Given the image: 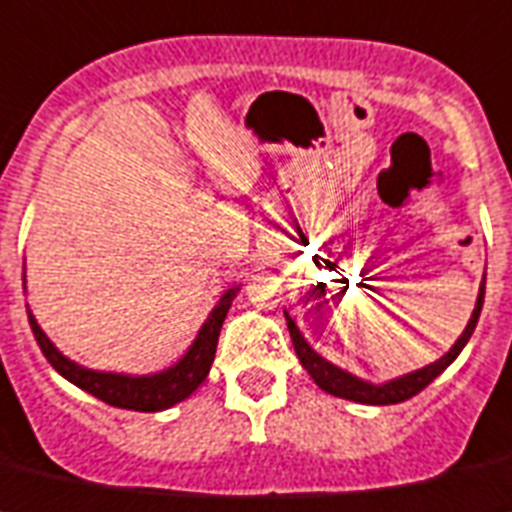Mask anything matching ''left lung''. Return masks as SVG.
<instances>
[{
    "instance_id": "1",
    "label": "left lung",
    "mask_w": 512,
    "mask_h": 512,
    "mask_svg": "<svg viewBox=\"0 0 512 512\" xmlns=\"http://www.w3.org/2000/svg\"><path fill=\"white\" fill-rule=\"evenodd\" d=\"M482 305H484V279H482V285H479V295H476L474 313H471L464 334L458 336L456 344H453V347L440 357V360L430 362V365H425V368L412 370V373L399 375V378H393V381H386V383L362 381V378H357V375L347 373V370L342 368H336L334 362H329L326 357L318 355L316 349L305 342V336L300 334L298 323L292 321V316L287 313V310H285V318H287V329H290V336H292V344H295V352H298L303 368L308 370V375L316 381V386L321 388V391L331 393V396H339V399L357 401V404L386 406V404H399V401L417 396L422 388L430 386V383L435 381V378H438V375L443 373V370L448 368L458 355H461V349L466 347V342H469L471 334H474L479 313H482Z\"/></svg>"
}]
</instances>
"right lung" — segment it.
<instances>
[{"label":"right lung","mask_w":512,"mask_h":512,"mask_svg":"<svg viewBox=\"0 0 512 512\" xmlns=\"http://www.w3.org/2000/svg\"><path fill=\"white\" fill-rule=\"evenodd\" d=\"M240 292V285L230 287L222 292L220 303L214 305L207 321L202 323V329L186 349V355L170 365V368L160 370V373L150 375H126V373H106V370H90L85 365H77L69 360L67 355H61L54 342L43 334L38 326L36 316L28 310V321L33 336H36L38 347L51 362V368L59 375H64L69 383H74L82 391L93 393L95 399L106 401L119 409H134V412H163L176 406L178 401L189 399L196 388L207 381L209 368L214 362V352H217V339H220V329L225 323L227 310L233 305L235 295Z\"/></svg>","instance_id":"right-lung-1"}]
</instances>
